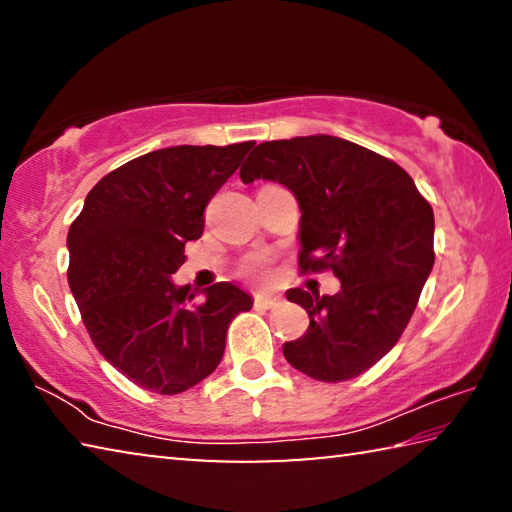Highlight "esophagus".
I'll use <instances>...</instances> for the list:
<instances>
[{
  "label": "esophagus",
  "instance_id": "1",
  "mask_svg": "<svg viewBox=\"0 0 512 512\" xmlns=\"http://www.w3.org/2000/svg\"><path fill=\"white\" fill-rule=\"evenodd\" d=\"M277 305H280V296H257L255 298L257 309H273Z\"/></svg>",
  "mask_w": 512,
  "mask_h": 512
}]
</instances>
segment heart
<instances>
[{
    "instance_id": "obj_1",
    "label": "heart",
    "mask_w": 512,
    "mask_h": 512,
    "mask_svg": "<svg viewBox=\"0 0 512 512\" xmlns=\"http://www.w3.org/2000/svg\"><path fill=\"white\" fill-rule=\"evenodd\" d=\"M241 273H244L248 280L253 282H266L268 280V268H266V259L264 257H248L244 266H241Z\"/></svg>"
}]
</instances>
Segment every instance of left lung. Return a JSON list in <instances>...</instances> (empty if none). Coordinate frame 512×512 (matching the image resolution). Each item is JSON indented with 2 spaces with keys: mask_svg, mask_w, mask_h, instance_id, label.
<instances>
[{
  "mask_svg": "<svg viewBox=\"0 0 512 512\" xmlns=\"http://www.w3.org/2000/svg\"><path fill=\"white\" fill-rule=\"evenodd\" d=\"M244 183L271 180L300 207V268H332L334 296L289 289L309 329L282 345L318 381L359 377L393 350L433 268V210L400 164L334 135L262 142Z\"/></svg>",
  "mask_w": 512,
  "mask_h": 512,
  "instance_id": "obj_1",
  "label": "left lung"
}]
</instances>
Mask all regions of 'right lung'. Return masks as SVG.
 <instances>
[{
    "mask_svg": "<svg viewBox=\"0 0 512 512\" xmlns=\"http://www.w3.org/2000/svg\"><path fill=\"white\" fill-rule=\"evenodd\" d=\"M253 144L140 155L92 187L67 232V280L85 329L103 359L146 391L176 395L212 375L232 318L253 307L232 282L198 291L171 280L187 241L203 235L205 205Z\"/></svg>",
    "mask_w": 512,
    "mask_h": 512,
    "instance_id": "1",
    "label": "right lung"
}]
</instances>
